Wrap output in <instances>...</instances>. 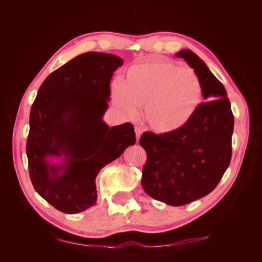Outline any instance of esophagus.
<instances>
[{
  "label": "esophagus",
  "mask_w": 262,
  "mask_h": 262,
  "mask_svg": "<svg viewBox=\"0 0 262 262\" xmlns=\"http://www.w3.org/2000/svg\"><path fill=\"white\" fill-rule=\"evenodd\" d=\"M134 131H136V136H137V141L139 142V139H140V137H141V134H142V129L140 128V126L136 125V126H134Z\"/></svg>",
  "instance_id": "obj_1"
}]
</instances>
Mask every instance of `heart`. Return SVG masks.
I'll return each instance as SVG.
<instances>
[{"instance_id": "b5f03b06", "label": "heart", "mask_w": 262, "mask_h": 262, "mask_svg": "<svg viewBox=\"0 0 262 262\" xmlns=\"http://www.w3.org/2000/svg\"><path fill=\"white\" fill-rule=\"evenodd\" d=\"M203 87L193 69L156 59L133 66L114 86L116 105L129 115L145 106L152 128L168 133L185 126L202 104Z\"/></svg>"}]
</instances>
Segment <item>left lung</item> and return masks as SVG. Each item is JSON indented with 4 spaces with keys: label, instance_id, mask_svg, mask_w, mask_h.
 Segmentation results:
<instances>
[{
    "label": "left lung",
    "instance_id": "obj_1",
    "mask_svg": "<svg viewBox=\"0 0 262 262\" xmlns=\"http://www.w3.org/2000/svg\"><path fill=\"white\" fill-rule=\"evenodd\" d=\"M184 58L199 75L203 98L195 115L181 129L140 138L146 162L141 184L154 199L173 207L185 205L213 191L232 158L234 116L224 85L205 63L190 50Z\"/></svg>",
    "mask_w": 262,
    "mask_h": 262
}]
</instances>
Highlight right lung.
<instances>
[{
    "instance_id": "right-lung-1",
    "label": "right lung",
    "mask_w": 262,
    "mask_h": 262,
    "mask_svg": "<svg viewBox=\"0 0 262 262\" xmlns=\"http://www.w3.org/2000/svg\"><path fill=\"white\" fill-rule=\"evenodd\" d=\"M122 63L110 53L78 55L46 78L31 106L26 144L29 177L39 195L63 213L93 207L100 169L136 143L130 122L109 128L101 119L110 80ZM50 155H66L67 163L50 165L45 161Z\"/></svg>"
}]
</instances>
